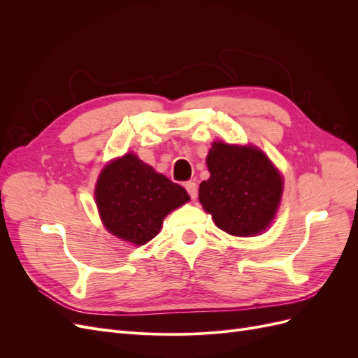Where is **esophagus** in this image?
Here are the masks:
<instances>
[{"mask_svg": "<svg viewBox=\"0 0 358 358\" xmlns=\"http://www.w3.org/2000/svg\"><path fill=\"white\" fill-rule=\"evenodd\" d=\"M185 189L188 191L189 197H191L192 200L197 197V183H196V182H192V180L187 182V183H185Z\"/></svg>", "mask_w": 358, "mask_h": 358, "instance_id": "34e87169", "label": "esophagus"}]
</instances>
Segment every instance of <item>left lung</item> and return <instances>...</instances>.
<instances>
[{
    "instance_id": "obj_1",
    "label": "left lung",
    "mask_w": 358,
    "mask_h": 358,
    "mask_svg": "<svg viewBox=\"0 0 358 358\" xmlns=\"http://www.w3.org/2000/svg\"><path fill=\"white\" fill-rule=\"evenodd\" d=\"M210 178L199 188V200L218 229L231 236H255L275 218L282 178L252 146L212 145L206 158Z\"/></svg>"
}]
</instances>
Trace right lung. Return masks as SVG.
I'll use <instances>...</instances> for the list:
<instances>
[{
  "instance_id": "right-lung-1",
  "label": "right lung",
  "mask_w": 358,
  "mask_h": 358,
  "mask_svg": "<svg viewBox=\"0 0 358 358\" xmlns=\"http://www.w3.org/2000/svg\"><path fill=\"white\" fill-rule=\"evenodd\" d=\"M188 200L185 188L133 154L112 161L101 171L95 188V201L106 229L134 245L152 241L164 216Z\"/></svg>"
}]
</instances>
